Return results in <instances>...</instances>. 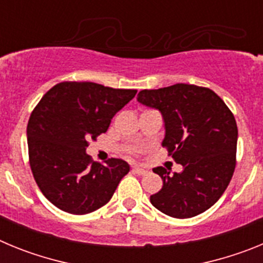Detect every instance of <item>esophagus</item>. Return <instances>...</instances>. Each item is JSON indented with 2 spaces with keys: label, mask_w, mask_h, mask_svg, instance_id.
Wrapping results in <instances>:
<instances>
[{
  "label": "esophagus",
  "mask_w": 263,
  "mask_h": 263,
  "mask_svg": "<svg viewBox=\"0 0 263 263\" xmlns=\"http://www.w3.org/2000/svg\"><path fill=\"white\" fill-rule=\"evenodd\" d=\"M132 171H133L134 174H137V175H145V174H147V170L141 168V167H133Z\"/></svg>",
  "instance_id": "esophagus-1"
}]
</instances>
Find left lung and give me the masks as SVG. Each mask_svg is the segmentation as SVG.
Masks as SVG:
<instances>
[{
  "label": "left lung",
  "mask_w": 263,
  "mask_h": 263,
  "mask_svg": "<svg viewBox=\"0 0 263 263\" xmlns=\"http://www.w3.org/2000/svg\"><path fill=\"white\" fill-rule=\"evenodd\" d=\"M137 100L160 111L162 146L183 166L182 173L174 174L163 167L153 170L163 187L150 196L152 204L175 218L205 212L221 197L234 173L238 130L233 113L210 88L183 83L143 89Z\"/></svg>",
  "instance_id": "obj_1"
}]
</instances>
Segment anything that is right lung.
<instances>
[{
  "label": "right lung",
  "mask_w": 263,
  "mask_h": 263,
  "mask_svg": "<svg viewBox=\"0 0 263 263\" xmlns=\"http://www.w3.org/2000/svg\"><path fill=\"white\" fill-rule=\"evenodd\" d=\"M136 93L90 81H64L32 110L27 124L30 167L42 194L59 210L72 215L99 210L129 173L125 160L111 158L100 164L85 150Z\"/></svg>",
  "instance_id": "1"
}]
</instances>
